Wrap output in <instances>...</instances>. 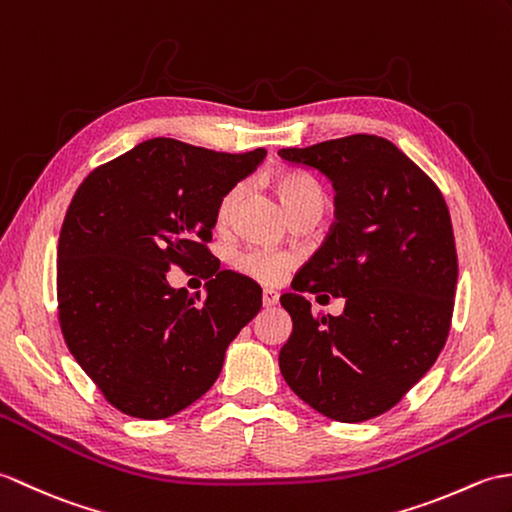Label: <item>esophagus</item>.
Segmentation results:
<instances>
[{
	"mask_svg": "<svg viewBox=\"0 0 512 512\" xmlns=\"http://www.w3.org/2000/svg\"><path fill=\"white\" fill-rule=\"evenodd\" d=\"M278 298H280V295L274 289H265L263 291V306H267V309H269V306H276Z\"/></svg>",
	"mask_w": 512,
	"mask_h": 512,
	"instance_id": "obj_1",
	"label": "esophagus"
}]
</instances>
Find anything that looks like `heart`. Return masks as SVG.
Instances as JSON below:
<instances>
[{
  "label": "heart",
  "mask_w": 512,
  "mask_h": 512,
  "mask_svg": "<svg viewBox=\"0 0 512 512\" xmlns=\"http://www.w3.org/2000/svg\"><path fill=\"white\" fill-rule=\"evenodd\" d=\"M269 184L276 190L282 206L289 212V217L295 221L300 217L315 214L320 217L326 208V192L320 186V181L309 173L298 168H276L269 173ZM243 197V184H234L227 188L217 201L214 210V223L219 227H227L234 219V212ZM238 274L260 282V285H278L293 269V258L280 252H269V249L249 247L238 252L232 260Z\"/></svg>",
  "instance_id": "b5f03b06"
}]
</instances>
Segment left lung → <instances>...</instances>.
I'll use <instances>...</instances> for the list:
<instances>
[{
  "label": "left lung",
  "mask_w": 512,
  "mask_h": 512,
  "mask_svg": "<svg viewBox=\"0 0 512 512\" xmlns=\"http://www.w3.org/2000/svg\"><path fill=\"white\" fill-rule=\"evenodd\" d=\"M280 157L320 170L337 190V221L293 278V293L280 295L293 320L280 372L313 410L361 423L392 410L445 348L458 285L447 201L379 135L280 149ZM306 292L344 297L345 313L311 314Z\"/></svg>",
  "instance_id": "obj_1"
}]
</instances>
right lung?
Returning <instances> with one entry per match:
<instances>
[{"mask_svg": "<svg viewBox=\"0 0 512 512\" xmlns=\"http://www.w3.org/2000/svg\"><path fill=\"white\" fill-rule=\"evenodd\" d=\"M263 157L153 138L94 168L74 192L56 249L59 324L116 410L160 420L195 403L263 306L256 282L219 269L208 249L219 197ZM170 266H203L209 293L170 290Z\"/></svg>", "mask_w": 512, "mask_h": 512, "instance_id": "1", "label": "right lung"}]
</instances>
